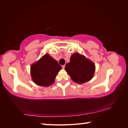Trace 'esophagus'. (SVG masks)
Masks as SVG:
<instances>
[{"instance_id":"1","label":"esophagus","mask_w":128,"mask_h":128,"mask_svg":"<svg viewBox=\"0 0 128 128\" xmlns=\"http://www.w3.org/2000/svg\"><path fill=\"white\" fill-rule=\"evenodd\" d=\"M65 66H65V65H64V66H62V68L63 69H64V68H65Z\"/></svg>"}]
</instances>
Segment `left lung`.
<instances>
[{
    "label": "left lung",
    "mask_w": 128,
    "mask_h": 128,
    "mask_svg": "<svg viewBox=\"0 0 128 128\" xmlns=\"http://www.w3.org/2000/svg\"><path fill=\"white\" fill-rule=\"evenodd\" d=\"M65 70L73 81L82 84L92 78L95 66L94 62L85 56L76 52L70 56V62L66 64Z\"/></svg>",
    "instance_id": "1"
}]
</instances>
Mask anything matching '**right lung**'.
I'll return each instance as SVG.
<instances>
[{
  "label": "right lung",
  "mask_w": 128,
  "mask_h": 128,
  "mask_svg": "<svg viewBox=\"0 0 128 128\" xmlns=\"http://www.w3.org/2000/svg\"><path fill=\"white\" fill-rule=\"evenodd\" d=\"M62 69L56 60L48 54H46L32 65L30 74L36 85L48 87L54 83L56 76Z\"/></svg>",
  "instance_id": "add662e5"
}]
</instances>
